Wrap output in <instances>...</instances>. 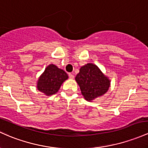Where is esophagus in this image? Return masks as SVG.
Segmentation results:
<instances>
[{
  "label": "esophagus",
  "instance_id": "obj_1",
  "mask_svg": "<svg viewBox=\"0 0 148 148\" xmlns=\"http://www.w3.org/2000/svg\"><path fill=\"white\" fill-rule=\"evenodd\" d=\"M69 79H73L74 78V75L72 74V73H69Z\"/></svg>",
  "mask_w": 148,
  "mask_h": 148
}]
</instances>
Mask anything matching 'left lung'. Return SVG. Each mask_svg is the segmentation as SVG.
I'll return each instance as SVG.
<instances>
[{
  "label": "left lung",
  "instance_id": "left-lung-1",
  "mask_svg": "<svg viewBox=\"0 0 148 148\" xmlns=\"http://www.w3.org/2000/svg\"><path fill=\"white\" fill-rule=\"evenodd\" d=\"M75 79L83 96L89 102L106 93L110 86V79L92 63L82 66Z\"/></svg>",
  "mask_w": 148,
  "mask_h": 148
}]
</instances>
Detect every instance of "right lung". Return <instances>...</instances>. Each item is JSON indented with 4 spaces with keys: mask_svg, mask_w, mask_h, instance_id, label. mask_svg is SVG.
<instances>
[{
    "mask_svg": "<svg viewBox=\"0 0 148 148\" xmlns=\"http://www.w3.org/2000/svg\"><path fill=\"white\" fill-rule=\"evenodd\" d=\"M67 79L68 75L65 71L51 64L45 68L38 79L37 89L48 96L54 95Z\"/></svg>",
    "mask_w": 148,
    "mask_h": 148,
    "instance_id": "right-lung-1",
    "label": "right lung"
}]
</instances>
